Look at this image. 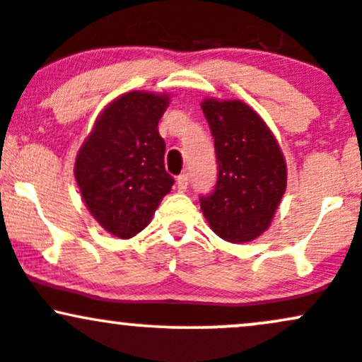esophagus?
Returning <instances> with one entry per match:
<instances>
[{
	"label": "esophagus",
	"mask_w": 362,
	"mask_h": 362,
	"mask_svg": "<svg viewBox=\"0 0 362 362\" xmlns=\"http://www.w3.org/2000/svg\"><path fill=\"white\" fill-rule=\"evenodd\" d=\"M187 185H189V175L187 173L178 175V177H177V187H178V190H180V192H184V190L187 189Z\"/></svg>",
	"instance_id": "obj_1"
}]
</instances>
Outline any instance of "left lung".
<instances>
[{
  "label": "left lung",
  "mask_w": 362,
  "mask_h": 362,
  "mask_svg": "<svg viewBox=\"0 0 362 362\" xmlns=\"http://www.w3.org/2000/svg\"><path fill=\"white\" fill-rule=\"evenodd\" d=\"M218 178L201 196L209 226L226 242H251L266 232L287 187V165L263 118L242 101L204 99Z\"/></svg>",
  "instance_id": "8db88e82"
}]
</instances>
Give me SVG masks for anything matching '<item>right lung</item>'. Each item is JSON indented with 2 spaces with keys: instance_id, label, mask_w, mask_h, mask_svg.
<instances>
[{
  "instance_id": "obj_1",
  "label": "right lung",
  "mask_w": 362,
  "mask_h": 362,
  "mask_svg": "<svg viewBox=\"0 0 362 362\" xmlns=\"http://www.w3.org/2000/svg\"><path fill=\"white\" fill-rule=\"evenodd\" d=\"M166 94L132 90L110 103L75 160V180L98 223L120 239L149 225L172 190L165 170V141L158 123L168 106Z\"/></svg>"
}]
</instances>
